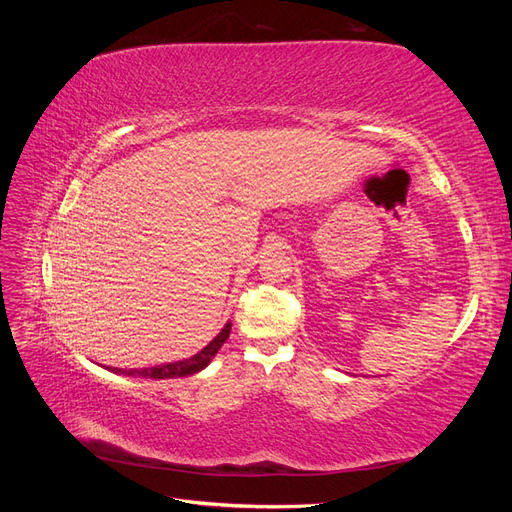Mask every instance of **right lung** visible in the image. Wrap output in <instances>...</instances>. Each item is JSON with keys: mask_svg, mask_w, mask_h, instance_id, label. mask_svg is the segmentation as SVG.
Here are the masks:
<instances>
[{"mask_svg": "<svg viewBox=\"0 0 512 512\" xmlns=\"http://www.w3.org/2000/svg\"><path fill=\"white\" fill-rule=\"evenodd\" d=\"M230 327L232 324L226 322L224 329L215 335L211 342L200 350L198 354L190 356V359H183V361H175V363H164V365H156V367H145V369H117V367H106L111 369L113 374H123V376H134V378H151V380H166V378H185V376H192L198 374L200 369H205L211 361L213 356L218 354V350L222 348V344L228 339L230 335Z\"/></svg>", "mask_w": 512, "mask_h": 512, "instance_id": "obj_1", "label": "right lung"}]
</instances>
